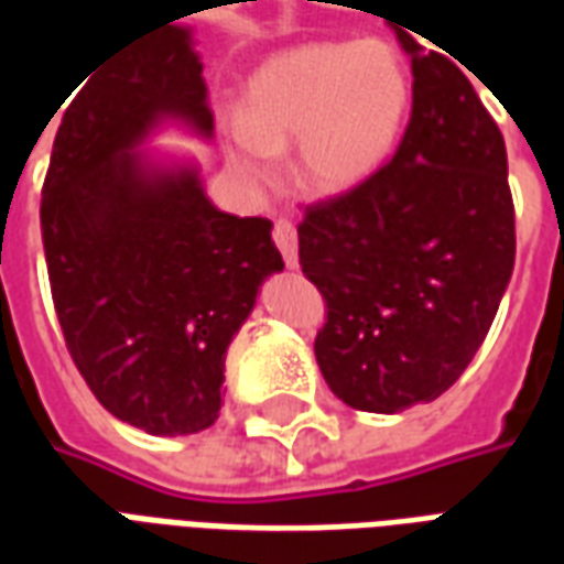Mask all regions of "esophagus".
Here are the masks:
<instances>
[{
    "mask_svg": "<svg viewBox=\"0 0 564 564\" xmlns=\"http://www.w3.org/2000/svg\"><path fill=\"white\" fill-rule=\"evenodd\" d=\"M271 238H274V245H278V250L283 253V262L290 265V269H295L299 265V232H295V226L290 220H274V226H271Z\"/></svg>",
    "mask_w": 564,
    "mask_h": 564,
    "instance_id": "34e87169",
    "label": "esophagus"
}]
</instances>
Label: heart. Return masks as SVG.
Returning a JSON list of instances; mask_svg holds the SVG:
<instances>
[{
    "label": "heart",
    "mask_w": 564,
    "mask_h": 564,
    "mask_svg": "<svg viewBox=\"0 0 564 564\" xmlns=\"http://www.w3.org/2000/svg\"><path fill=\"white\" fill-rule=\"evenodd\" d=\"M411 111V72L380 39L311 44L278 56L250 84L245 117H229V156L250 181H271L278 150L295 144L302 181L344 189L387 162Z\"/></svg>",
    "instance_id": "obj_1"
}]
</instances>
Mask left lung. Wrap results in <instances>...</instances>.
Here are the masks:
<instances>
[{
    "mask_svg": "<svg viewBox=\"0 0 564 564\" xmlns=\"http://www.w3.org/2000/svg\"><path fill=\"white\" fill-rule=\"evenodd\" d=\"M395 35L414 72L399 148L350 189L305 205L299 226V262L326 302L319 371L371 414L432 402L459 380L517 253L501 129L444 47Z\"/></svg>",
    "mask_w": 564,
    "mask_h": 564,
    "instance_id": "8db88e82",
    "label": "left lung"
}]
</instances>
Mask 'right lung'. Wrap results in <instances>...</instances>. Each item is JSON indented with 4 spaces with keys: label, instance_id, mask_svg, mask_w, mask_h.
<instances>
[{
    "label": "right lung",
    "instance_id": "1",
    "mask_svg": "<svg viewBox=\"0 0 564 564\" xmlns=\"http://www.w3.org/2000/svg\"><path fill=\"white\" fill-rule=\"evenodd\" d=\"M160 117L214 129L202 63L174 23L66 105L42 241L68 356L99 404L148 435H193L217 423L226 347L283 259L271 220L223 214L196 172L150 174L129 153Z\"/></svg>",
    "mask_w": 564,
    "mask_h": 564
}]
</instances>
